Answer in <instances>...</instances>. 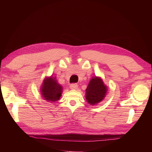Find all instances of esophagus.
<instances>
[{"label":"esophagus","mask_w":152,"mask_h":152,"mask_svg":"<svg viewBox=\"0 0 152 152\" xmlns=\"http://www.w3.org/2000/svg\"><path fill=\"white\" fill-rule=\"evenodd\" d=\"M70 88L71 89H77L78 88V85L77 84H72L70 85Z\"/></svg>","instance_id":"34e87169"}]
</instances>
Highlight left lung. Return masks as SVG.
<instances>
[{"label":"left lung","instance_id":"left-lung-1","mask_svg":"<svg viewBox=\"0 0 152 152\" xmlns=\"http://www.w3.org/2000/svg\"><path fill=\"white\" fill-rule=\"evenodd\" d=\"M86 99L91 105H95L104 98L107 87L100 77L92 78L86 89Z\"/></svg>","mask_w":152,"mask_h":152}]
</instances>
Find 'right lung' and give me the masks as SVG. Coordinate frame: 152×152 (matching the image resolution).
<instances>
[{
    "label": "right lung",
    "mask_w": 152,
    "mask_h": 152,
    "mask_svg": "<svg viewBox=\"0 0 152 152\" xmlns=\"http://www.w3.org/2000/svg\"><path fill=\"white\" fill-rule=\"evenodd\" d=\"M40 91L41 94L45 100L48 101V102L54 103L60 98L63 92V87L58 83L56 77L53 78L50 76L45 78L40 88Z\"/></svg>",
    "instance_id": "obj_1"
}]
</instances>
